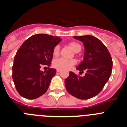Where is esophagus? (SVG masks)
<instances>
[{
	"label": "esophagus",
	"mask_w": 127,
	"mask_h": 127,
	"mask_svg": "<svg viewBox=\"0 0 127 127\" xmlns=\"http://www.w3.org/2000/svg\"><path fill=\"white\" fill-rule=\"evenodd\" d=\"M60 69H57V72H60Z\"/></svg>",
	"instance_id": "esophagus-1"
}]
</instances>
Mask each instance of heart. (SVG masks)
Here are the masks:
<instances>
[{
  "instance_id": "heart-1",
  "label": "heart",
  "mask_w": 127,
  "mask_h": 127,
  "mask_svg": "<svg viewBox=\"0 0 127 127\" xmlns=\"http://www.w3.org/2000/svg\"><path fill=\"white\" fill-rule=\"evenodd\" d=\"M69 45L72 48V49L75 52H79L81 50V46L79 44L76 42H70ZM60 46L59 44H57L55 46L53 50V55L54 57H58L60 54ZM76 64V60L75 59H70V60H67L64 58H60L56 59L53 61V65L55 68L61 70H69L70 69Z\"/></svg>"
}]
</instances>
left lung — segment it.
<instances>
[{
	"mask_svg": "<svg viewBox=\"0 0 127 127\" xmlns=\"http://www.w3.org/2000/svg\"><path fill=\"white\" fill-rule=\"evenodd\" d=\"M83 42L84 60L76 68L86 74L81 77L72 72L65 80L67 92L79 99H89L101 92L109 79L112 72L113 60L110 53L98 38L92 35L74 36Z\"/></svg>",
	"mask_w": 127,
	"mask_h": 127,
	"instance_id": "obj_1",
	"label": "left lung"
}]
</instances>
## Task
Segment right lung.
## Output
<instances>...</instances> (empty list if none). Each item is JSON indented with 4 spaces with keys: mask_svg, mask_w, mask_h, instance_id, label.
I'll return each mask as SVG.
<instances>
[{
    "mask_svg": "<svg viewBox=\"0 0 127 127\" xmlns=\"http://www.w3.org/2000/svg\"><path fill=\"white\" fill-rule=\"evenodd\" d=\"M62 39L59 37L39 33L33 35L22 44L18 50L13 65V79L21 96L34 99L45 94L57 70L50 68L53 50ZM48 66L44 72L40 70Z\"/></svg>",
    "mask_w": 127,
    "mask_h": 127,
    "instance_id": "1",
    "label": "right lung"
}]
</instances>
